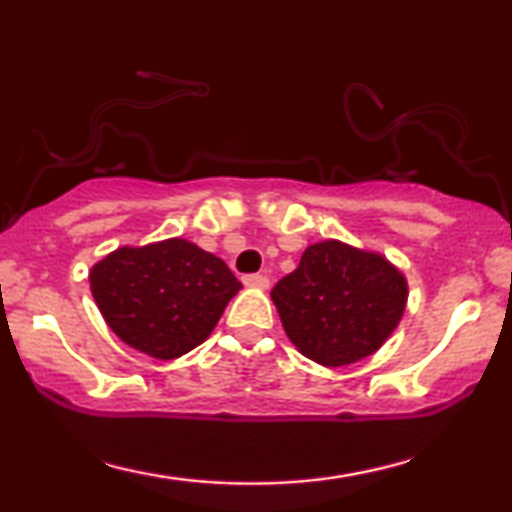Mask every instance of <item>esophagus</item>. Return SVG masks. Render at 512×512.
<instances>
[{
  "instance_id": "obj_1",
  "label": "esophagus",
  "mask_w": 512,
  "mask_h": 512,
  "mask_svg": "<svg viewBox=\"0 0 512 512\" xmlns=\"http://www.w3.org/2000/svg\"><path fill=\"white\" fill-rule=\"evenodd\" d=\"M242 282L247 286H256V289H268V286H270L268 275H261V272H254V275H244Z\"/></svg>"
}]
</instances>
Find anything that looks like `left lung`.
I'll return each instance as SVG.
<instances>
[{"label":"left lung","mask_w":512,"mask_h":512,"mask_svg":"<svg viewBox=\"0 0 512 512\" xmlns=\"http://www.w3.org/2000/svg\"><path fill=\"white\" fill-rule=\"evenodd\" d=\"M289 340L321 366L366 359L403 317L408 284L380 254L326 240L272 289Z\"/></svg>","instance_id":"8db88e82"}]
</instances>
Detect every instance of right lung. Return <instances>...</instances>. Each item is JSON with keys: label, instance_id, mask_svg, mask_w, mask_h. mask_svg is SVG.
Masks as SVG:
<instances>
[{"label": "right lung", "instance_id": "obj_1", "mask_svg": "<svg viewBox=\"0 0 512 512\" xmlns=\"http://www.w3.org/2000/svg\"><path fill=\"white\" fill-rule=\"evenodd\" d=\"M240 289L221 258L179 237L121 247L90 270V291L111 331L163 361L202 345Z\"/></svg>", "mask_w": 512, "mask_h": 512}]
</instances>
